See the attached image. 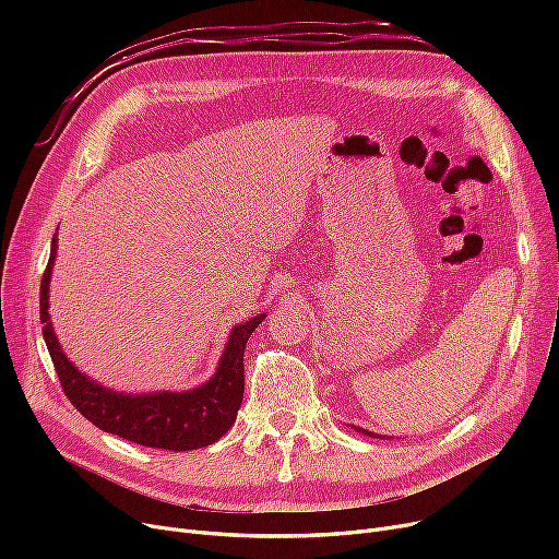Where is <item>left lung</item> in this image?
Masks as SVG:
<instances>
[{
	"mask_svg": "<svg viewBox=\"0 0 559 559\" xmlns=\"http://www.w3.org/2000/svg\"><path fill=\"white\" fill-rule=\"evenodd\" d=\"M362 432H367V430H362ZM367 435H371V432H367ZM373 437V435H371Z\"/></svg>",
	"mask_w": 559,
	"mask_h": 559,
	"instance_id": "obj_1",
	"label": "left lung"
}]
</instances>
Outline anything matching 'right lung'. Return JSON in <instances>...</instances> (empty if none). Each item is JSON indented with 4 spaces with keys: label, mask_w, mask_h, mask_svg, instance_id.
Here are the masks:
<instances>
[{
    "label": "right lung",
    "mask_w": 559,
    "mask_h": 559,
    "mask_svg": "<svg viewBox=\"0 0 559 559\" xmlns=\"http://www.w3.org/2000/svg\"><path fill=\"white\" fill-rule=\"evenodd\" d=\"M56 258V233L51 238V253L40 283V321L43 337L58 380L70 403L97 428L112 432L129 442L165 449V451H192L211 447L228 432L235 424L245 396V346L251 333L258 329L264 314L249 319L247 324L235 326L217 373L209 383L190 392H163V394H120L110 392L91 378H85L72 367L58 346L47 314V289L51 264Z\"/></svg>",
    "instance_id": "right-lung-1"
}]
</instances>
